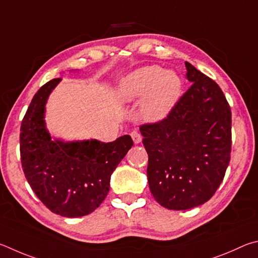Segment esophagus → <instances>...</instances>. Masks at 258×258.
<instances>
[{"instance_id":"1","label":"esophagus","mask_w":258,"mask_h":258,"mask_svg":"<svg viewBox=\"0 0 258 258\" xmlns=\"http://www.w3.org/2000/svg\"><path fill=\"white\" fill-rule=\"evenodd\" d=\"M130 136H132L135 144H139V143L142 142V135L139 134L137 130H134V132H132V134H130Z\"/></svg>"}]
</instances>
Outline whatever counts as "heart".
I'll use <instances>...</instances> for the list:
<instances>
[{
  "instance_id": "heart-1",
  "label": "heart",
  "mask_w": 258,
  "mask_h": 258,
  "mask_svg": "<svg viewBox=\"0 0 258 258\" xmlns=\"http://www.w3.org/2000/svg\"><path fill=\"white\" fill-rule=\"evenodd\" d=\"M181 79L174 71L166 70L157 66L139 68L122 79L119 95L124 102L143 98L141 114L145 120L159 121L172 110L177 103Z\"/></svg>"
}]
</instances>
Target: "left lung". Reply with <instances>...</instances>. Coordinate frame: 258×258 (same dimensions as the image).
I'll list each match as a JSON object with an SVG mask.
<instances>
[{"label": "left lung", "mask_w": 258, "mask_h": 258, "mask_svg": "<svg viewBox=\"0 0 258 258\" xmlns=\"http://www.w3.org/2000/svg\"><path fill=\"white\" fill-rule=\"evenodd\" d=\"M190 87L172 110L141 125L153 197L165 209L204 204L222 182L231 153V110L222 89L186 62Z\"/></svg>", "instance_id": "1"}]
</instances>
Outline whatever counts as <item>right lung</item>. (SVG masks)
Segmentation results:
<instances>
[{
	"label": "right lung",
	"mask_w": 258,
	"mask_h": 258,
	"mask_svg": "<svg viewBox=\"0 0 258 258\" xmlns=\"http://www.w3.org/2000/svg\"><path fill=\"white\" fill-rule=\"evenodd\" d=\"M61 78L43 85L21 122L20 157L27 181L40 202L66 218L92 213L110 190V178L134 142L129 135L112 143L96 139L52 141L45 128V104Z\"/></svg>",
	"instance_id": "1"
}]
</instances>
